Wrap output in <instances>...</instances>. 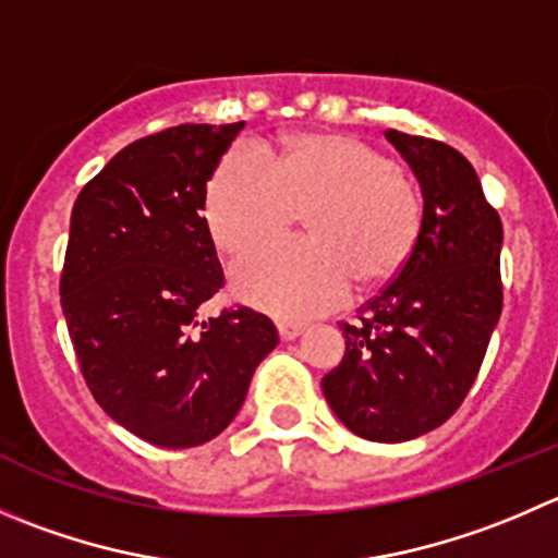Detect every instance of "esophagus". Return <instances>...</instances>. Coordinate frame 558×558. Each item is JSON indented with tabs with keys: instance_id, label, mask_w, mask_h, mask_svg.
I'll return each mask as SVG.
<instances>
[{
	"instance_id": "1",
	"label": "esophagus",
	"mask_w": 558,
	"mask_h": 558,
	"mask_svg": "<svg viewBox=\"0 0 558 558\" xmlns=\"http://www.w3.org/2000/svg\"><path fill=\"white\" fill-rule=\"evenodd\" d=\"M302 329H305V324H300V322H280V324H278L280 340H294V338H300Z\"/></svg>"
}]
</instances>
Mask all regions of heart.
Here are the masks:
<instances>
[{
	"label": "heart",
	"instance_id": "1",
	"mask_svg": "<svg viewBox=\"0 0 558 558\" xmlns=\"http://www.w3.org/2000/svg\"><path fill=\"white\" fill-rule=\"evenodd\" d=\"M215 245L231 256L283 236L296 215L305 242L272 245L234 269V289L278 316H316L338 305L351 278H392L423 226L414 182L371 144L340 133L294 135L264 163L234 147L215 169L204 202Z\"/></svg>",
	"mask_w": 558,
	"mask_h": 558
}]
</instances>
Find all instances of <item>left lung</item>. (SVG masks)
<instances>
[{
    "label": "left lung",
    "instance_id": "obj_1",
    "mask_svg": "<svg viewBox=\"0 0 558 558\" xmlns=\"http://www.w3.org/2000/svg\"><path fill=\"white\" fill-rule=\"evenodd\" d=\"M384 135L420 182L423 226L398 278L340 324L345 354L322 389L351 434L398 445L447 423L472 389L501 316L505 231L458 149Z\"/></svg>",
    "mask_w": 558,
    "mask_h": 558
}]
</instances>
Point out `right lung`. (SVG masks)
Masks as SVG:
<instances>
[{
    "instance_id": "add662e5",
    "label": "right lung",
    "mask_w": 558,
    "mask_h": 558,
    "mask_svg": "<svg viewBox=\"0 0 558 558\" xmlns=\"http://www.w3.org/2000/svg\"><path fill=\"white\" fill-rule=\"evenodd\" d=\"M245 122L138 138L86 182L70 215L64 322L86 387L113 423L185 450L229 428L278 329L251 307L202 318L223 286L207 182Z\"/></svg>"
}]
</instances>
